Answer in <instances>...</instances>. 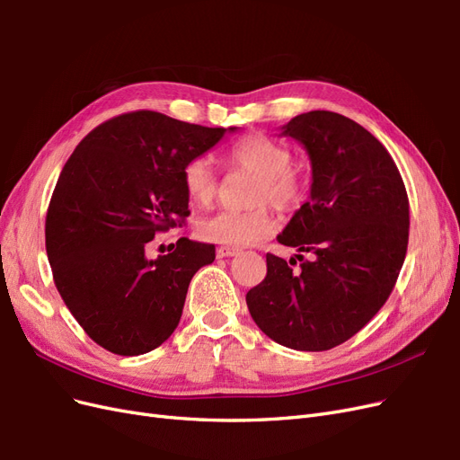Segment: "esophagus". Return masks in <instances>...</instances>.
Instances as JSON below:
<instances>
[{"label": "esophagus", "instance_id": "34e87169", "mask_svg": "<svg viewBox=\"0 0 460 460\" xmlns=\"http://www.w3.org/2000/svg\"><path fill=\"white\" fill-rule=\"evenodd\" d=\"M234 255H238V249H235V247L222 245V247L217 249V257H234Z\"/></svg>", "mask_w": 460, "mask_h": 460}]
</instances>
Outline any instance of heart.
Wrapping results in <instances>:
<instances>
[{
  "instance_id": "obj_1",
  "label": "heart",
  "mask_w": 460,
  "mask_h": 460,
  "mask_svg": "<svg viewBox=\"0 0 460 460\" xmlns=\"http://www.w3.org/2000/svg\"><path fill=\"white\" fill-rule=\"evenodd\" d=\"M226 159L230 166L255 174L249 193L247 211H220L198 222L199 238L218 245L243 247L270 238L276 230V218L270 207L278 211H294L307 193V178L296 169L291 149L264 134H247L234 142ZM182 186L186 196L198 205H208L218 191V178L213 163L205 155H196L182 166Z\"/></svg>"
}]
</instances>
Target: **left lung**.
Here are the masks:
<instances>
[{"instance_id": "obj_1", "label": "left lung", "mask_w": 460, "mask_h": 460, "mask_svg": "<svg viewBox=\"0 0 460 460\" xmlns=\"http://www.w3.org/2000/svg\"><path fill=\"white\" fill-rule=\"evenodd\" d=\"M284 134L307 147L313 186L278 242L311 259L297 255L294 270L296 259L267 253V276L245 301L276 343L326 351L365 328L394 291L409 245V198L392 155L355 120L309 111Z\"/></svg>"}]
</instances>
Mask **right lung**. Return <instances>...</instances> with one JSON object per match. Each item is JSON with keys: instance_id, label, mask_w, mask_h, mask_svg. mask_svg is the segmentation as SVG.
I'll list each match as a JSON object with an SVG mask.
<instances>
[{"instance_id": "obj_1", "label": "right lung", "mask_w": 460, "mask_h": 460, "mask_svg": "<svg viewBox=\"0 0 460 460\" xmlns=\"http://www.w3.org/2000/svg\"><path fill=\"white\" fill-rule=\"evenodd\" d=\"M225 132L130 111L95 127L65 163L46 252L68 311L103 349L136 357L169 340L193 274L215 261V245L188 238L159 259L146 252L157 234L184 225L182 166Z\"/></svg>"}]
</instances>
